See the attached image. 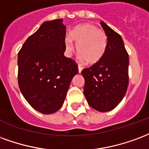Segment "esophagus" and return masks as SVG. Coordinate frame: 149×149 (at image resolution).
I'll return each mask as SVG.
<instances>
[{"mask_svg": "<svg viewBox=\"0 0 149 149\" xmlns=\"http://www.w3.org/2000/svg\"><path fill=\"white\" fill-rule=\"evenodd\" d=\"M78 69H79V73H81V72H82V69H83V68H82V67H81L80 65H79V67H78Z\"/></svg>", "mask_w": 149, "mask_h": 149, "instance_id": "obj_1", "label": "esophagus"}]
</instances>
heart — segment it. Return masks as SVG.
<instances>
[{
  "instance_id": "b5f03b06",
  "label": "heart",
  "mask_w": 149,
  "mask_h": 149,
  "mask_svg": "<svg viewBox=\"0 0 149 149\" xmlns=\"http://www.w3.org/2000/svg\"><path fill=\"white\" fill-rule=\"evenodd\" d=\"M82 60L88 64L97 63L105 55L107 47L106 33L92 24H82L70 31V38L65 40V46L71 53L74 50Z\"/></svg>"
}]
</instances>
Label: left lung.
I'll use <instances>...</instances> for the list:
<instances>
[{"label": "left lung", "mask_w": 149, "mask_h": 149, "mask_svg": "<svg viewBox=\"0 0 149 149\" xmlns=\"http://www.w3.org/2000/svg\"><path fill=\"white\" fill-rule=\"evenodd\" d=\"M107 36L102 58L82 74L85 79L84 94L88 104L99 112L113 109L125 95L129 85V55L122 38L106 23H100Z\"/></svg>", "instance_id": "obj_1"}]
</instances>
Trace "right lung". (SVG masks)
Wrapping results in <instances>:
<instances>
[{
  "label": "right lung",
  "instance_id": "obj_1",
  "mask_svg": "<svg viewBox=\"0 0 149 149\" xmlns=\"http://www.w3.org/2000/svg\"><path fill=\"white\" fill-rule=\"evenodd\" d=\"M63 19L42 24L28 38L18 54V84L26 101L36 110L51 114L63 106L78 65L64 56Z\"/></svg>",
  "mask_w": 149,
  "mask_h": 149
}]
</instances>
